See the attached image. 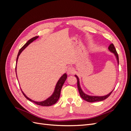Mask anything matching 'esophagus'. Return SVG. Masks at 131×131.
I'll return each mask as SVG.
<instances>
[{
	"mask_svg": "<svg viewBox=\"0 0 131 131\" xmlns=\"http://www.w3.org/2000/svg\"><path fill=\"white\" fill-rule=\"evenodd\" d=\"M67 74H74L75 70L73 67H68V69H67Z\"/></svg>",
	"mask_w": 131,
	"mask_h": 131,
	"instance_id": "1",
	"label": "esophagus"
}]
</instances>
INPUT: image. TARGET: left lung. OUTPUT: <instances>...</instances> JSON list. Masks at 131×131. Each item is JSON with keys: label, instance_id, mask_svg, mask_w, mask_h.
<instances>
[{"label": "left lung", "instance_id": "obj_1", "mask_svg": "<svg viewBox=\"0 0 131 131\" xmlns=\"http://www.w3.org/2000/svg\"><path fill=\"white\" fill-rule=\"evenodd\" d=\"M108 49L109 50L110 52H112L114 53L115 56V57L117 59L118 65V62H119V61H118V54L117 53V51L116 50L115 47V46H114V45L113 43H111V44L109 45V46L108 47ZM75 77H76L77 79L78 88L79 92V93H80L81 97L83 99V100H84L85 101L88 102H100V101H103V100H105V99L108 98L113 91V90L112 92H110L109 94L106 95V96H89V95L85 94L84 92H83L82 90H81L80 85V82H79V79L77 75H75Z\"/></svg>", "mask_w": 131, "mask_h": 131}]
</instances>
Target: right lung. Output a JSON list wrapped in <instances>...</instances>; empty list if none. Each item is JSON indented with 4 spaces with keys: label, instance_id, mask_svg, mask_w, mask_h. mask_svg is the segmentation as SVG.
Returning <instances> with one entry per match:
<instances>
[{
    "label": "right lung",
    "instance_id": "obj_1",
    "mask_svg": "<svg viewBox=\"0 0 131 131\" xmlns=\"http://www.w3.org/2000/svg\"><path fill=\"white\" fill-rule=\"evenodd\" d=\"M39 37V36H36L35 37H33L31 39H30V40H29L23 46V47L22 48L19 50L18 55H17V59H16V62H17L18 60V56H19V54H21V53L22 52V51L24 50L26 47L29 45L31 42H32L34 40H36L37 39H38ZM15 70H16V68H15ZM16 76H17V74H16ZM67 74H63L62 76L60 78V79H59V80L58 81L57 84L56 85V87H55V89L54 91V92L53 93V94L51 95V96L47 99V100L42 101V102H35L34 101H33L30 100V98H29L28 97H27L26 95L23 92V91L21 90L22 92L23 93V94L24 95V96L28 100H29L31 102H32L33 103H34L35 104H36L37 105H41V106H51L52 105H53L54 104L56 103L58 101V99L59 98V97H60V94H61V91L62 89V86L64 84V83L66 81V80L67 79Z\"/></svg>",
    "mask_w": 131,
    "mask_h": 131
}]
</instances>
